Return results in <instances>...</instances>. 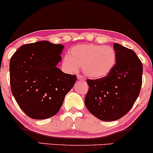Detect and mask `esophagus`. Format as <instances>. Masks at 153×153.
Masks as SVG:
<instances>
[{"instance_id":"esophagus-1","label":"esophagus","mask_w":153,"mask_h":153,"mask_svg":"<svg viewBox=\"0 0 153 153\" xmlns=\"http://www.w3.org/2000/svg\"><path fill=\"white\" fill-rule=\"evenodd\" d=\"M78 80H84V77L82 76V75H78Z\"/></svg>"}]
</instances>
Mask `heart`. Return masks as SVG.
<instances>
[{
    "instance_id": "heart-1",
    "label": "heart",
    "mask_w": 153,
    "mask_h": 153,
    "mask_svg": "<svg viewBox=\"0 0 153 153\" xmlns=\"http://www.w3.org/2000/svg\"><path fill=\"white\" fill-rule=\"evenodd\" d=\"M117 53L113 47L94 44L80 45L68 51L64 63L71 71L82 68L85 76L100 79L108 75L114 68Z\"/></svg>"
}]
</instances>
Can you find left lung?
I'll return each mask as SVG.
<instances>
[{
  "mask_svg": "<svg viewBox=\"0 0 153 153\" xmlns=\"http://www.w3.org/2000/svg\"><path fill=\"white\" fill-rule=\"evenodd\" d=\"M117 62L104 78L87 79L89 89L85 98L89 111L102 121L119 119L131 109L140 94L143 82V64L130 49L114 44Z\"/></svg>",
  "mask_w": 153,
  "mask_h": 153,
  "instance_id": "obj_1",
  "label": "left lung"
}]
</instances>
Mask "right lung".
I'll return each instance as SVG.
<instances>
[{
	"label": "right lung",
	"mask_w": 153,
	"mask_h": 153,
	"mask_svg": "<svg viewBox=\"0 0 153 153\" xmlns=\"http://www.w3.org/2000/svg\"><path fill=\"white\" fill-rule=\"evenodd\" d=\"M63 48L62 45L40 41L23 45L10 58L12 94L31 118L45 119L55 115L76 81V75L57 68Z\"/></svg>",
	"instance_id": "right-lung-1"
}]
</instances>
